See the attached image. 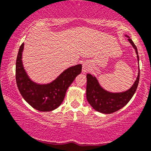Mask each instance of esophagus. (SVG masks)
Here are the masks:
<instances>
[{
	"mask_svg": "<svg viewBox=\"0 0 151 151\" xmlns=\"http://www.w3.org/2000/svg\"><path fill=\"white\" fill-rule=\"evenodd\" d=\"M91 69V65H90V63L88 62H85L83 63V67H82V72L83 73H86L88 72Z\"/></svg>",
	"mask_w": 151,
	"mask_h": 151,
	"instance_id": "esophagus-1",
	"label": "esophagus"
}]
</instances>
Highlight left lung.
I'll list each match as a JSON object with an SVG mask.
<instances>
[{
	"instance_id": "left-lung-1",
	"label": "left lung",
	"mask_w": 151,
	"mask_h": 151,
	"mask_svg": "<svg viewBox=\"0 0 151 151\" xmlns=\"http://www.w3.org/2000/svg\"><path fill=\"white\" fill-rule=\"evenodd\" d=\"M125 35L128 37V40L135 50L138 61L139 62V56H138L136 46L129 36L126 35ZM86 77H87L86 98L88 102L96 111L105 114H110L124 107L133 97L139 83L140 70L138 69V76L133 86L127 91L119 93L110 92L105 90L100 85L96 76L88 73Z\"/></svg>"
}]
</instances>
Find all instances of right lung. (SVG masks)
<instances>
[{"label":"right lung","mask_w":151,"mask_h":151,"mask_svg":"<svg viewBox=\"0 0 151 151\" xmlns=\"http://www.w3.org/2000/svg\"><path fill=\"white\" fill-rule=\"evenodd\" d=\"M24 43L18 50L16 59V79L21 96L30 106L42 112L53 111L60 106L69 86L82 70V65L78 64L63 71L55 80L48 83L40 84L29 77L23 64Z\"/></svg>","instance_id":"add662e5"}]
</instances>
